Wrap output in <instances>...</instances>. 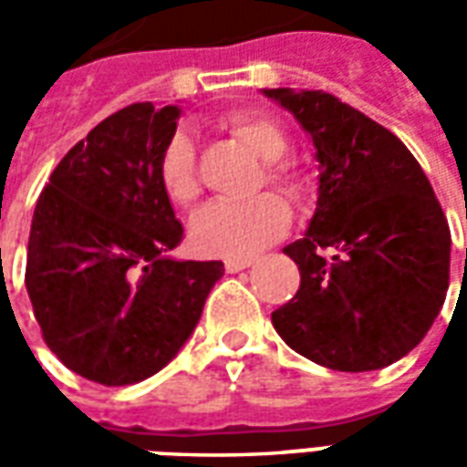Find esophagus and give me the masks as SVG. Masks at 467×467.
<instances>
[{
    "mask_svg": "<svg viewBox=\"0 0 467 467\" xmlns=\"http://www.w3.org/2000/svg\"><path fill=\"white\" fill-rule=\"evenodd\" d=\"M253 263H254L253 257H237V260H224V270H227V273H240V270L250 267Z\"/></svg>",
    "mask_w": 467,
    "mask_h": 467,
    "instance_id": "obj_1",
    "label": "esophagus"
}]
</instances>
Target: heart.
<instances>
[{
  "label": "heart",
  "instance_id": "1",
  "mask_svg": "<svg viewBox=\"0 0 467 467\" xmlns=\"http://www.w3.org/2000/svg\"><path fill=\"white\" fill-rule=\"evenodd\" d=\"M220 130L234 142L265 160L263 180L280 192L303 204L310 197L305 172L293 162L280 160L290 150V137L280 122L253 112H230L220 119ZM157 184L167 202L187 207L200 194L197 157L187 134H174L157 160ZM293 223L290 207L283 197L265 192L247 202H213L202 207L190 223V243L204 257H250L267 244L277 243Z\"/></svg>",
  "mask_w": 467,
  "mask_h": 467
}]
</instances>
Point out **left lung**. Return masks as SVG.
Masks as SVG:
<instances>
[{
	"label": "left lung",
	"instance_id": "1",
	"mask_svg": "<svg viewBox=\"0 0 467 467\" xmlns=\"http://www.w3.org/2000/svg\"><path fill=\"white\" fill-rule=\"evenodd\" d=\"M313 137L317 207L287 244L300 290L273 313L277 335L340 372L380 370L420 343L451 280V227L410 150L320 89H265Z\"/></svg>",
	"mask_w": 467,
	"mask_h": 467
}]
</instances>
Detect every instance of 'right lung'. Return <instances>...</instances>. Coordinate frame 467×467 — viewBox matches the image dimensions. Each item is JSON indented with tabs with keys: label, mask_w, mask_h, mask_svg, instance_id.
<instances>
[{
	"label": "right lung",
	"mask_w": 467,
	"mask_h": 467,
	"mask_svg": "<svg viewBox=\"0 0 467 467\" xmlns=\"http://www.w3.org/2000/svg\"><path fill=\"white\" fill-rule=\"evenodd\" d=\"M180 107L137 102L97 124L39 194L26 293L49 350L107 388L160 372L180 352L220 260H172L182 224L157 184Z\"/></svg>",
	"instance_id": "add662e5"
}]
</instances>
